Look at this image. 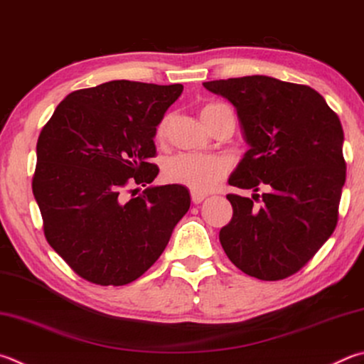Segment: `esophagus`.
<instances>
[{"label": "esophagus", "mask_w": 364, "mask_h": 364, "mask_svg": "<svg viewBox=\"0 0 364 364\" xmlns=\"http://www.w3.org/2000/svg\"><path fill=\"white\" fill-rule=\"evenodd\" d=\"M207 199V196L205 194H200V193H191V200H193V203H200L202 200Z\"/></svg>", "instance_id": "obj_1"}]
</instances>
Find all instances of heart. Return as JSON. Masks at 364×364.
Instances as JSON below:
<instances>
[{"instance_id": "b5f03b06", "label": "heart", "mask_w": 364, "mask_h": 364, "mask_svg": "<svg viewBox=\"0 0 364 364\" xmlns=\"http://www.w3.org/2000/svg\"><path fill=\"white\" fill-rule=\"evenodd\" d=\"M223 109H228L226 105L211 103L203 107L202 119L213 130L218 122V116ZM171 122V116H165L156 129L157 140H164ZM229 171V162L218 156H197L180 154L171 157L164 167V180L170 184H178L193 191V193H208L216 186L221 178Z\"/></svg>"}]
</instances>
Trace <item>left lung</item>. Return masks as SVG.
<instances>
[{
    "instance_id": "1",
    "label": "left lung",
    "mask_w": 364,
    "mask_h": 364,
    "mask_svg": "<svg viewBox=\"0 0 364 364\" xmlns=\"http://www.w3.org/2000/svg\"><path fill=\"white\" fill-rule=\"evenodd\" d=\"M203 87L234 105L251 146L229 184L267 189L259 208L248 197L226 196L234 213L220 230L223 250L250 277L287 279L338 226L347 168L339 117L309 85L269 76L220 79Z\"/></svg>"
}]
</instances>
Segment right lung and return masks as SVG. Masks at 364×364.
Masks as SVG:
<instances>
[{
	"instance_id": "right-lung-1",
	"label": "right lung",
	"mask_w": 364,
	"mask_h": 364,
	"mask_svg": "<svg viewBox=\"0 0 364 364\" xmlns=\"http://www.w3.org/2000/svg\"><path fill=\"white\" fill-rule=\"evenodd\" d=\"M183 85L109 81L71 92L39 134L33 194L46 240L84 280L122 287L159 259L189 210L159 173L154 135ZM131 196H129L128 194Z\"/></svg>"
}]
</instances>
